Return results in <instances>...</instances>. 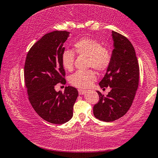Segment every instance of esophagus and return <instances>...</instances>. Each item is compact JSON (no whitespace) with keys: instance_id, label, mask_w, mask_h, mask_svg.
Segmentation results:
<instances>
[{"instance_id":"34e87169","label":"esophagus","mask_w":158,"mask_h":158,"mask_svg":"<svg viewBox=\"0 0 158 158\" xmlns=\"http://www.w3.org/2000/svg\"><path fill=\"white\" fill-rule=\"evenodd\" d=\"M78 92H79V94H84L86 93V91H85V90H82V89H79Z\"/></svg>"}]
</instances>
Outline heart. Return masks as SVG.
<instances>
[{"label": "heart", "mask_w": 158, "mask_h": 158, "mask_svg": "<svg viewBox=\"0 0 158 158\" xmlns=\"http://www.w3.org/2000/svg\"><path fill=\"white\" fill-rule=\"evenodd\" d=\"M74 51L79 55L88 57V66L93 68L99 72L107 70L111 61V54L108 49L97 40L90 38H82L74 44ZM74 54L72 50H65L61 56L63 67L66 70L73 68ZM97 79L96 74L93 70L77 71L70 77V82L74 86L85 88L90 86Z\"/></svg>", "instance_id": "heart-1"}]
</instances>
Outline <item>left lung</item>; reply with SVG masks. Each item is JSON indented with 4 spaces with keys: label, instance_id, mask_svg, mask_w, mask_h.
I'll use <instances>...</instances> for the list:
<instances>
[{
    "label": "left lung",
    "instance_id": "8db88e82",
    "mask_svg": "<svg viewBox=\"0 0 158 158\" xmlns=\"http://www.w3.org/2000/svg\"><path fill=\"white\" fill-rule=\"evenodd\" d=\"M113 50L111 61L101 88H111L106 96L99 91V101L93 107L94 117L104 122H113L127 113L134 99L139 84V69L131 43L122 34L112 31Z\"/></svg>",
    "mask_w": 158,
    "mask_h": 158
}]
</instances>
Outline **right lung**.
<instances>
[{
    "label": "right lung",
    "mask_w": 158,
    "mask_h": 158,
    "mask_svg": "<svg viewBox=\"0 0 158 158\" xmlns=\"http://www.w3.org/2000/svg\"><path fill=\"white\" fill-rule=\"evenodd\" d=\"M70 34L54 31L45 34L28 52L24 67L25 83L31 106L42 119L56 124L71 119L79 94L72 86L65 87L64 93L54 89L57 84L65 81L61 56Z\"/></svg>",
    "instance_id": "right-lung-1"
}]
</instances>
